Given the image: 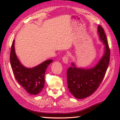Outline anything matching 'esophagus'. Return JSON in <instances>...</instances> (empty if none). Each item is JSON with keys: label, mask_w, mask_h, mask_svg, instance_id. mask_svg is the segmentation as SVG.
Masks as SVG:
<instances>
[{"label": "esophagus", "mask_w": 120, "mask_h": 120, "mask_svg": "<svg viewBox=\"0 0 120 120\" xmlns=\"http://www.w3.org/2000/svg\"><path fill=\"white\" fill-rule=\"evenodd\" d=\"M62 60H63V62L64 63H65V64L68 63V56H67V55L64 56L63 57V58H62Z\"/></svg>", "instance_id": "esophagus-1"}]
</instances>
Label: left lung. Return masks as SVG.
Segmentation results:
<instances>
[{
    "mask_svg": "<svg viewBox=\"0 0 120 120\" xmlns=\"http://www.w3.org/2000/svg\"><path fill=\"white\" fill-rule=\"evenodd\" d=\"M98 32L101 40L104 42L105 52L96 66L83 69L75 67L74 63L68 69L67 83L69 91L78 99H83L92 94L98 88L105 75L110 57V50L104 29L99 26Z\"/></svg>",
    "mask_w": 120,
    "mask_h": 120,
    "instance_id": "1",
    "label": "left lung"
}]
</instances>
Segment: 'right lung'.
I'll list each match as a JSON object with an SVG mask.
<instances>
[{"label":"right lung","instance_id":"obj_1","mask_svg":"<svg viewBox=\"0 0 120 120\" xmlns=\"http://www.w3.org/2000/svg\"><path fill=\"white\" fill-rule=\"evenodd\" d=\"M15 40L11 45L10 60L13 73L21 86L31 95L38 94L45 85V73L52 60H45L43 63L32 68L24 67L19 61L16 55L14 47Z\"/></svg>","mask_w":120,"mask_h":120}]
</instances>
